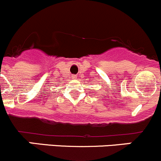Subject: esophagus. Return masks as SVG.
Instances as JSON below:
<instances>
[{"label":"esophagus","mask_w":161,"mask_h":161,"mask_svg":"<svg viewBox=\"0 0 161 161\" xmlns=\"http://www.w3.org/2000/svg\"><path fill=\"white\" fill-rule=\"evenodd\" d=\"M72 77L73 78H77V75H73Z\"/></svg>","instance_id":"1"}]
</instances>
